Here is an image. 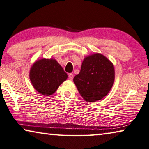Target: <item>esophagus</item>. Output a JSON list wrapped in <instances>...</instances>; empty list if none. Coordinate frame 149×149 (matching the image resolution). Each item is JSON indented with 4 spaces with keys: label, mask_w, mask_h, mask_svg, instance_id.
<instances>
[{
    "label": "esophagus",
    "mask_w": 149,
    "mask_h": 149,
    "mask_svg": "<svg viewBox=\"0 0 149 149\" xmlns=\"http://www.w3.org/2000/svg\"><path fill=\"white\" fill-rule=\"evenodd\" d=\"M74 74H68V77H69V79H70V80H72L73 79V78H74Z\"/></svg>",
    "instance_id": "34e87169"
}]
</instances>
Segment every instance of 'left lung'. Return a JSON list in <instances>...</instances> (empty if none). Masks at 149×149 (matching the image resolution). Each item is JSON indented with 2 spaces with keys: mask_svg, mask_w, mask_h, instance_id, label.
<instances>
[{
  "mask_svg": "<svg viewBox=\"0 0 149 149\" xmlns=\"http://www.w3.org/2000/svg\"><path fill=\"white\" fill-rule=\"evenodd\" d=\"M115 79L112 62L104 55L95 53L84 58L79 74L74 82L83 99L96 102L107 96Z\"/></svg>",
  "mask_w": 149,
  "mask_h": 149,
  "instance_id": "1",
  "label": "left lung"
}]
</instances>
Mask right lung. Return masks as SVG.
Returning <instances> with one entry per match:
<instances>
[{
	"label": "right lung",
	"instance_id": "obj_1",
	"mask_svg": "<svg viewBox=\"0 0 149 149\" xmlns=\"http://www.w3.org/2000/svg\"><path fill=\"white\" fill-rule=\"evenodd\" d=\"M68 75L53 58L37 60L31 67L29 79L34 89L44 96H50L67 79Z\"/></svg>",
	"mask_w": 149,
	"mask_h": 149
}]
</instances>
